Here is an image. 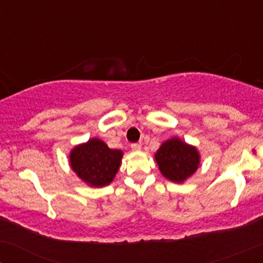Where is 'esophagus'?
<instances>
[{"mask_svg":"<svg viewBox=\"0 0 263 263\" xmlns=\"http://www.w3.org/2000/svg\"><path fill=\"white\" fill-rule=\"evenodd\" d=\"M131 148H132V151H140L141 149V143H132Z\"/></svg>","mask_w":263,"mask_h":263,"instance_id":"obj_1","label":"esophagus"}]
</instances>
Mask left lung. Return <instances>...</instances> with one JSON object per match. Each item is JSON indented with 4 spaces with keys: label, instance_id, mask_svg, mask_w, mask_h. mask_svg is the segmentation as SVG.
<instances>
[{
    "label": "left lung",
    "instance_id": "8db88e82",
    "mask_svg": "<svg viewBox=\"0 0 263 263\" xmlns=\"http://www.w3.org/2000/svg\"><path fill=\"white\" fill-rule=\"evenodd\" d=\"M156 161L163 176L172 182L180 183L197 171L199 155L195 147L172 138L164 142L156 153Z\"/></svg>",
    "mask_w": 263,
    "mask_h": 263
}]
</instances>
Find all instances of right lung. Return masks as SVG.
I'll use <instances>...</instances> for the list:
<instances>
[{"mask_svg": "<svg viewBox=\"0 0 263 263\" xmlns=\"http://www.w3.org/2000/svg\"><path fill=\"white\" fill-rule=\"evenodd\" d=\"M121 158V151L110 149L104 142L93 138L71 151L70 165L84 182L92 186H104L112 182Z\"/></svg>", "mask_w": 263, "mask_h": 263, "instance_id": "right-lung-1", "label": "right lung"}]
</instances>
